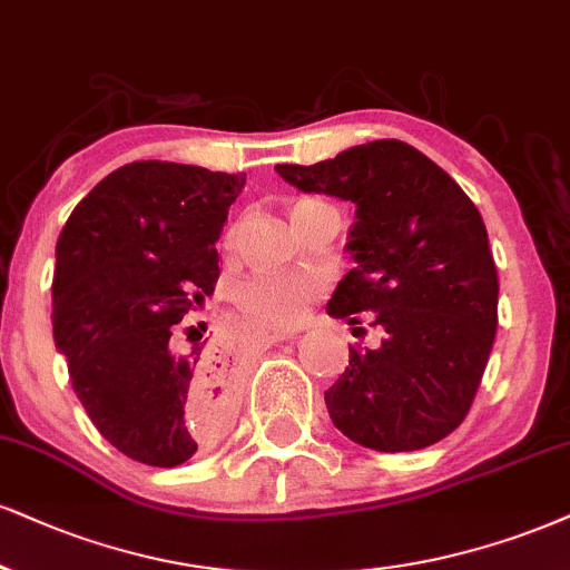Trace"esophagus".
Instances as JSON below:
<instances>
[{
  "mask_svg": "<svg viewBox=\"0 0 570 570\" xmlns=\"http://www.w3.org/2000/svg\"><path fill=\"white\" fill-rule=\"evenodd\" d=\"M293 335H298V330H272V333H266L264 338H266V341H272V343H277V341H287V338H293Z\"/></svg>",
  "mask_w": 570,
  "mask_h": 570,
  "instance_id": "obj_1",
  "label": "esophagus"
}]
</instances>
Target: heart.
<instances>
[{"instance_id":"obj_1","label":"heart","mask_w":570,"mask_h":570,"mask_svg":"<svg viewBox=\"0 0 570 570\" xmlns=\"http://www.w3.org/2000/svg\"><path fill=\"white\" fill-rule=\"evenodd\" d=\"M237 235V224L227 240ZM325 291V277L317 272L253 274L237 287V306L245 320L258 327H291L306 317L308 306Z\"/></svg>"}]
</instances>
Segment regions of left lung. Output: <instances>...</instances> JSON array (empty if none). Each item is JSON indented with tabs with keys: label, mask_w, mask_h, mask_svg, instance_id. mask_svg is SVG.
<instances>
[{
	"label": "left lung",
	"mask_w": 570,
	"mask_h": 570,
	"mask_svg": "<svg viewBox=\"0 0 570 570\" xmlns=\"http://www.w3.org/2000/svg\"><path fill=\"white\" fill-rule=\"evenodd\" d=\"M274 171L304 193L356 206L346 245L356 266L327 314L351 325L367 314L383 338L377 348L348 346L346 372L325 391L333 425L377 452L446 439L470 412L497 333L500 279L479 208L402 139Z\"/></svg>",
	"instance_id": "8db88e82"
}]
</instances>
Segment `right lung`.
Instances as JSON below:
<instances>
[{
  "label": "right lung",
  "mask_w": 570,
  "mask_h": 570,
  "mask_svg": "<svg viewBox=\"0 0 570 570\" xmlns=\"http://www.w3.org/2000/svg\"><path fill=\"white\" fill-rule=\"evenodd\" d=\"M243 187L245 174L135 160L58 237L55 346L97 431L145 465H181L227 423L232 391L214 354L206 343L177 354L171 335L214 293L216 240Z\"/></svg>",
  "instance_id": "add662e5"
}]
</instances>
